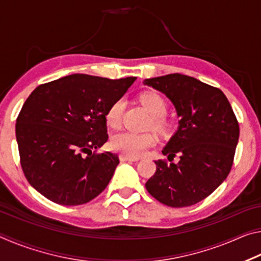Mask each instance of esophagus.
I'll return each instance as SVG.
<instances>
[{"label":"esophagus","mask_w":261,"mask_h":261,"mask_svg":"<svg viewBox=\"0 0 261 261\" xmlns=\"http://www.w3.org/2000/svg\"><path fill=\"white\" fill-rule=\"evenodd\" d=\"M140 158L138 156H131V155H127V154H124V153H121L120 154V160L122 162L124 161H138Z\"/></svg>","instance_id":"esophagus-1"}]
</instances>
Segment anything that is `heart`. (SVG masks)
<instances>
[{
    "label": "heart",
    "instance_id": "heart-1",
    "mask_svg": "<svg viewBox=\"0 0 261 261\" xmlns=\"http://www.w3.org/2000/svg\"><path fill=\"white\" fill-rule=\"evenodd\" d=\"M140 102L145 106L149 114L154 117L153 125L159 131L166 130L167 124L163 116L167 113V103L161 95L153 92H147L140 95ZM125 102L123 99H117L110 105L106 114V121L110 127L117 129L120 127L123 121V113H124ZM158 138L153 134H137L132 131H122L115 135L112 138V146L129 155H143L149 148L155 146Z\"/></svg>",
    "mask_w": 261,
    "mask_h": 261
}]
</instances>
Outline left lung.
I'll use <instances>...</instances> for the list:
<instances>
[{"label":"left lung","instance_id":"obj_1","mask_svg":"<svg viewBox=\"0 0 261 261\" xmlns=\"http://www.w3.org/2000/svg\"><path fill=\"white\" fill-rule=\"evenodd\" d=\"M174 103L179 125L162 154L146 189L161 204L188 207L204 200L227 178L232 167L240 125L223 92L180 73L144 81Z\"/></svg>","mask_w":261,"mask_h":261}]
</instances>
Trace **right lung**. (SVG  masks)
<instances>
[{
	"label": "right lung",
	"mask_w": 261,
	"mask_h": 261,
	"mask_svg": "<svg viewBox=\"0 0 261 261\" xmlns=\"http://www.w3.org/2000/svg\"><path fill=\"white\" fill-rule=\"evenodd\" d=\"M135 81L74 73L30 94L17 117L16 138L21 169L38 192L76 206L103 191L120 163L116 154L96 152L108 140L106 114Z\"/></svg>",
	"instance_id": "1"
}]
</instances>
